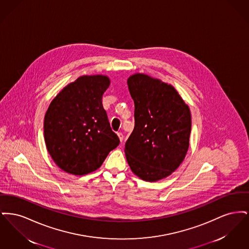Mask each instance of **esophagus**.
<instances>
[{"mask_svg":"<svg viewBox=\"0 0 249 249\" xmlns=\"http://www.w3.org/2000/svg\"><path fill=\"white\" fill-rule=\"evenodd\" d=\"M118 136H119L120 142H122V141H123V139H124V135H123V133H122V132H118Z\"/></svg>","mask_w":249,"mask_h":249,"instance_id":"esophagus-1","label":"esophagus"}]
</instances>
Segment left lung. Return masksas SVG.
I'll return each mask as SVG.
<instances>
[{
	"instance_id": "obj_1",
	"label": "left lung",
	"mask_w": 249,
	"mask_h": 249,
	"mask_svg": "<svg viewBox=\"0 0 249 249\" xmlns=\"http://www.w3.org/2000/svg\"><path fill=\"white\" fill-rule=\"evenodd\" d=\"M134 129L125 143L131 171L149 182L165 178L184 160L190 145L191 116L174 87L146 74L129 77Z\"/></svg>"
}]
</instances>
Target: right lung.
<instances>
[{
  "label": "right lung",
  "instance_id": "right-lung-1",
  "mask_svg": "<svg viewBox=\"0 0 249 249\" xmlns=\"http://www.w3.org/2000/svg\"><path fill=\"white\" fill-rule=\"evenodd\" d=\"M109 84L106 75L80 76L48 107L44 121L48 153L69 174L83 176L97 170L119 144L102 104Z\"/></svg>",
  "mask_w": 249,
  "mask_h": 249
}]
</instances>
